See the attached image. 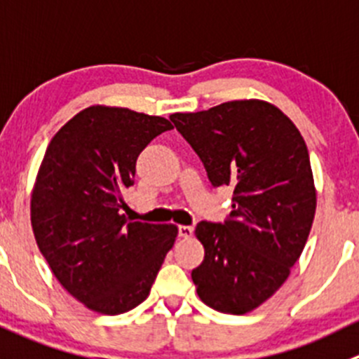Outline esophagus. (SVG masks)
<instances>
[{
  "label": "esophagus",
  "mask_w": 359,
  "mask_h": 359,
  "mask_svg": "<svg viewBox=\"0 0 359 359\" xmlns=\"http://www.w3.org/2000/svg\"><path fill=\"white\" fill-rule=\"evenodd\" d=\"M193 231H194V228L193 226H189V224H180L179 226V236H182V238H189L191 235H193Z\"/></svg>",
  "instance_id": "1"
}]
</instances>
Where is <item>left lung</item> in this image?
Returning <instances> with one entry per match:
<instances>
[{"instance_id": "left-lung-1", "label": "left lung", "mask_w": 359, "mask_h": 359, "mask_svg": "<svg viewBox=\"0 0 359 359\" xmlns=\"http://www.w3.org/2000/svg\"><path fill=\"white\" fill-rule=\"evenodd\" d=\"M200 156L212 186L233 187L224 224L201 221L205 257L191 273L205 305L247 314L287 280L318 205L307 144L293 121L264 100H235L170 116Z\"/></svg>"}]
</instances>
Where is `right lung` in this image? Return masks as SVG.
I'll use <instances>...</instances> for the list:
<instances>
[{"mask_svg": "<svg viewBox=\"0 0 359 359\" xmlns=\"http://www.w3.org/2000/svg\"><path fill=\"white\" fill-rule=\"evenodd\" d=\"M165 117L93 105L52 137L31 191V228L62 287L87 309L124 314L151 293L175 224L128 221L137 158L172 130Z\"/></svg>", "mask_w": 359, "mask_h": 359, "instance_id": "right-lung-1", "label": "right lung"}]
</instances>
